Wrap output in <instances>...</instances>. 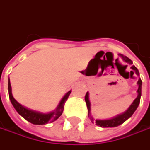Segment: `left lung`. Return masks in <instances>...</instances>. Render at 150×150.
Here are the masks:
<instances>
[{
	"label": "left lung",
	"instance_id": "obj_1",
	"mask_svg": "<svg viewBox=\"0 0 150 150\" xmlns=\"http://www.w3.org/2000/svg\"><path fill=\"white\" fill-rule=\"evenodd\" d=\"M119 56L121 57V58L123 59L124 62H125L126 63L131 65V69L133 71H134L137 76H139V70L137 69L134 65H133V62L130 60L129 57H127L126 56H124L122 54H119ZM134 73V72H133ZM138 90H137V93L138 96L134 100V102L131 103V105L129 107V108L125 111V112H122L120 114L116 115L115 117H112L111 118H108V119H96L95 123L96 125L102 127V128H112V127H117L118 125L122 124L124 123L128 118H129L134 112H135V110L137 109L138 106L139 105V102H140V98H141V89H142V81L140 78H139V81H138ZM85 102H86V104L88 107V118H90V120L92 121V123H93V120L94 118L92 116L91 114V103L89 101V93L87 92L86 95H85Z\"/></svg>",
	"mask_w": 150,
	"mask_h": 150
}]
</instances>
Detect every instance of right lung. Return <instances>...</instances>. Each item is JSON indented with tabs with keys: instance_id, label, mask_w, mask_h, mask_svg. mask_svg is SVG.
<instances>
[{
	"instance_id": "obj_1",
	"label": "right lung",
	"mask_w": 150,
	"mask_h": 150,
	"mask_svg": "<svg viewBox=\"0 0 150 150\" xmlns=\"http://www.w3.org/2000/svg\"><path fill=\"white\" fill-rule=\"evenodd\" d=\"M71 92H72V90L68 91L66 94L62 97V98L59 102V104L57 105L55 110L49 112H42L23 106L22 104H21L20 103H18L15 99L14 97L12 95V93H11V83H10V78H8L9 98L11 100V104L13 105L14 108L16 110V112H18L21 117H23L28 122H30L33 124H36V125H42V124L52 123V122L56 121L57 118H59L62 114L65 102L68 98Z\"/></svg>"
}]
</instances>
